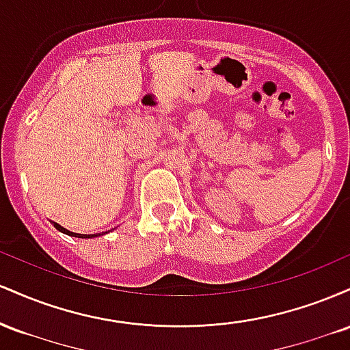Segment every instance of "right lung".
I'll return each mask as SVG.
<instances>
[{
	"label": "right lung",
	"instance_id": "1",
	"mask_svg": "<svg viewBox=\"0 0 350 350\" xmlns=\"http://www.w3.org/2000/svg\"><path fill=\"white\" fill-rule=\"evenodd\" d=\"M52 224H54V227L57 228L59 232H62V234H66V235H70V237H79V239H94V237H98V235H103V234H107V232H102V234H98V235H95V234H92V235L75 234V232H70V230H67V228H64L62 226H59V224H55V222H52Z\"/></svg>",
	"mask_w": 350,
	"mask_h": 350
}]
</instances>
